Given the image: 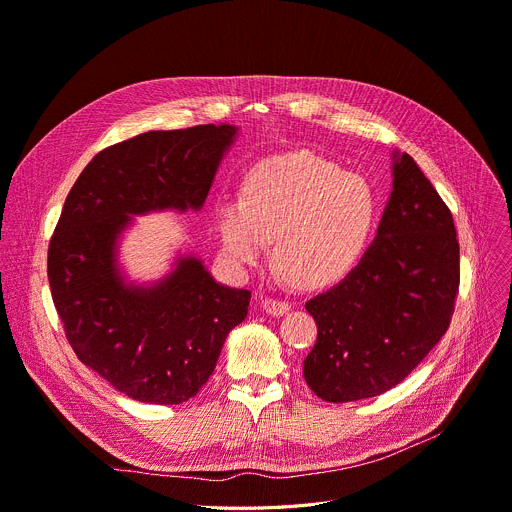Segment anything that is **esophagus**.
I'll return each instance as SVG.
<instances>
[{"label":"esophagus","instance_id":"1","mask_svg":"<svg viewBox=\"0 0 512 512\" xmlns=\"http://www.w3.org/2000/svg\"><path fill=\"white\" fill-rule=\"evenodd\" d=\"M261 304H263V310L271 316H282L292 308L288 300H277V298H265Z\"/></svg>","mask_w":512,"mask_h":512}]
</instances>
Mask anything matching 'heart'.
I'll return each instance as SVG.
<instances>
[{"mask_svg": "<svg viewBox=\"0 0 512 512\" xmlns=\"http://www.w3.org/2000/svg\"><path fill=\"white\" fill-rule=\"evenodd\" d=\"M376 210V194L361 175L310 153H290L251 167L243 200L220 202L214 222L230 263H261L277 236V265L296 286L318 288L355 265Z\"/></svg>", "mask_w": 512, "mask_h": 512, "instance_id": "1", "label": "heart"}]
</instances>
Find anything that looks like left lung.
Returning <instances> with one entry per match:
<instances>
[{
	"instance_id": "left-lung-1",
	"label": "left lung",
	"mask_w": 512,
	"mask_h": 512,
	"mask_svg": "<svg viewBox=\"0 0 512 512\" xmlns=\"http://www.w3.org/2000/svg\"><path fill=\"white\" fill-rule=\"evenodd\" d=\"M378 235L343 282L306 302L318 337L304 380L327 402L380 396L400 384L449 329L459 243L449 208L406 153H394Z\"/></svg>"
}]
</instances>
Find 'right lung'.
Instances as JSON below:
<instances>
[{
	"label": "right lung",
	"instance_id": "right-lung-1",
	"mask_svg": "<svg viewBox=\"0 0 512 512\" xmlns=\"http://www.w3.org/2000/svg\"><path fill=\"white\" fill-rule=\"evenodd\" d=\"M235 136L230 124L143 132L100 151L65 200L49 245L55 308L79 361L138 402L194 398L251 292L216 284L192 255L149 288L126 284L116 241L136 214L200 210Z\"/></svg>",
	"mask_w": 512,
	"mask_h": 512
}]
</instances>
